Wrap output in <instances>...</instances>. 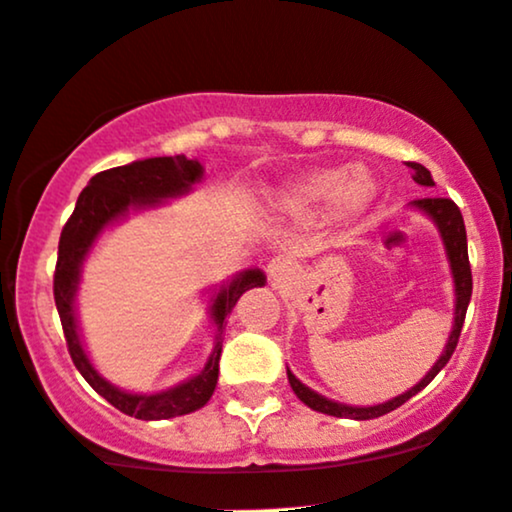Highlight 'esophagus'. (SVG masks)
Returning a JSON list of instances; mask_svg holds the SVG:
<instances>
[{
    "instance_id": "obj_1",
    "label": "esophagus",
    "mask_w": 512,
    "mask_h": 512,
    "mask_svg": "<svg viewBox=\"0 0 512 512\" xmlns=\"http://www.w3.org/2000/svg\"><path fill=\"white\" fill-rule=\"evenodd\" d=\"M267 277L274 286H284L294 277V267H291V262L286 257H274L267 265Z\"/></svg>"
}]
</instances>
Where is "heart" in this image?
Here are the masks:
<instances>
[{
	"instance_id": "1",
	"label": "heart",
	"mask_w": 512,
	"mask_h": 512,
	"mask_svg": "<svg viewBox=\"0 0 512 512\" xmlns=\"http://www.w3.org/2000/svg\"><path fill=\"white\" fill-rule=\"evenodd\" d=\"M379 194V182L364 167L335 165L303 174L286 189L279 206L294 218H323L335 211L342 221H355Z\"/></svg>"
}]
</instances>
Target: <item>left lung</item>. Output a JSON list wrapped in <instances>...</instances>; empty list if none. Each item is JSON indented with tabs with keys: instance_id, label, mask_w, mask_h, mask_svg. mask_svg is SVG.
I'll return each instance as SVG.
<instances>
[{
	"instance_id": "1",
	"label": "left lung",
	"mask_w": 512,
	"mask_h": 512,
	"mask_svg": "<svg viewBox=\"0 0 512 512\" xmlns=\"http://www.w3.org/2000/svg\"><path fill=\"white\" fill-rule=\"evenodd\" d=\"M408 167L415 172L413 179L420 184V187H428V189L435 187L428 167L418 165V162H408ZM408 209L420 211L423 216L430 218L432 226L437 228V235H440L442 247H445V257H447L449 274H452V286H454V320H452V330H449L445 347H442L440 357H437V362L432 364L430 372L425 374L418 384L411 386L408 391L398 393V396L389 398V401L376 403V406H350V403H340V401H333V398H325L323 393L313 391L311 386H306L301 379H296V374L286 367V376H289L291 389H294L296 396H299L308 408H313V411L335 415V418H352V420H372V418H379V415L396 411V408L403 406L408 398H413L415 393L423 391L425 386H428L430 381L447 367L449 357H452L454 347H457L466 308H469V301H471V267H469V252H466V228H464L462 211L457 209V204H454L452 199H442V196H425V199H415L408 204Z\"/></svg>"
}]
</instances>
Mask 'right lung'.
I'll use <instances>...</instances> for the list:
<instances>
[{"mask_svg":"<svg viewBox=\"0 0 512 512\" xmlns=\"http://www.w3.org/2000/svg\"><path fill=\"white\" fill-rule=\"evenodd\" d=\"M201 179H204V165L199 162V157L194 160L184 155L145 157V160H133L123 167H111V170L94 174L89 179L77 199L70 221L60 233L53 291L72 362L99 396H104L121 413L138 420H170L177 415L199 411L209 403L218 384L223 323L240 296L247 289L265 286L267 277L262 269L247 267L226 282L204 289V294H209L206 311H209L216 338H213L211 355L206 357L199 372L160 391H126L99 374L89 357L87 345H84L80 318H77V291L82 284L84 262L92 257L94 247L104 238L106 230L121 226L131 213L160 209L170 199L189 194Z\"/></svg>","mask_w":512,"mask_h":512,"instance_id":"1","label":"right lung"}]
</instances>
